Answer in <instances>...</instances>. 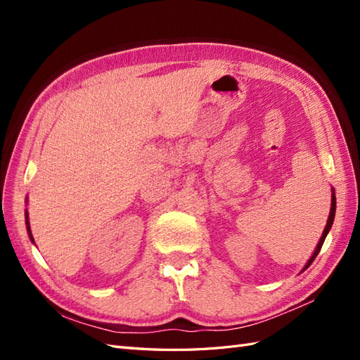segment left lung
<instances>
[{"label":"left lung","mask_w":360,"mask_h":360,"mask_svg":"<svg viewBox=\"0 0 360 360\" xmlns=\"http://www.w3.org/2000/svg\"><path fill=\"white\" fill-rule=\"evenodd\" d=\"M335 212H336V197H335V191H332V204H330V213H329V219H328V224H326V228H324L323 236H321V238H320V242H319L317 248H315L314 254H312V255H311V258L308 259V263H307V266L303 267V270H307V269H308V267L312 264V261L315 259V257L319 255L320 249H321V246H323V243H324V238H326V236H328V233L330 231V228H332V224H333V219H335Z\"/></svg>","instance_id":"8db88e82"}]
</instances>
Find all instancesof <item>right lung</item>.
Instances as JSON below:
<instances>
[{
    "label": "right lung",
    "instance_id": "obj_1",
    "mask_svg": "<svg viewBox=\"0 0 360 360\" xmlns=\"http://www.w3.org/2000/svg\"><path fill=\"white\" fill-rule=\"evenodd\" d=\"M25 224H27V230H28V236L31 238V242L34 243V238H32V234H31V230H30V221H28V212H25Z\"/></svg>",
    "mask_w": 360,
    "mask_h": 360
}]
</instances>
